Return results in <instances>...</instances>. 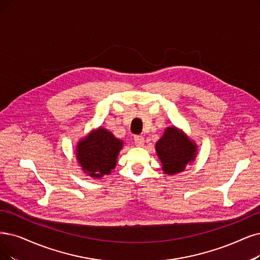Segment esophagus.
Wrapping results in <instances>:
<instances>
[{
  "label": "esophagus",
  "instance_id": "obj_1",
  "mask_svg": "<svg viewBox=\"0 0 260 260\" xmlns=\"http://www.w3.org/2000/svg\"><path fill=\"white\" fill-rule=\"evenodd\" d=\"M134 143L137 146H143L144 145V138L142 136H136L134 137Z\"/></svg>",
  "mask_w": 260,
  "mask_h": 260
}]
</instances>
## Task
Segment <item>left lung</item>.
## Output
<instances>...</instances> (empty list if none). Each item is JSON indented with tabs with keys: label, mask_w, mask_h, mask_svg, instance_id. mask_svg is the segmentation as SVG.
<instances>
[{
	"label": "left lung",
	"mask_w": 260,
	"mask_h": 260,
	"mask_svg": "<svg viewBox=\"0 0 260 260\" xmlns=\"http://www.w3.org/2000/svg\"><path fill=\"white\" fill-rule=\"evenodd\" d=\"M155 151L163 173L172 176L182 173L195 161L197 145L182 130L172 126L164 130L163 136L155 143Z\"/></svg>",
	"instance_id": "8db88e82"
}]
</instances>
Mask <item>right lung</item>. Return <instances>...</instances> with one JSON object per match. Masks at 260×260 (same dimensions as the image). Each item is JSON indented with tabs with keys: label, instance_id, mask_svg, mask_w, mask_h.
Masks as SVG:
<instances>
[{
	"label": "right lung",
	"instance_id": "right-lung-1",
	"mask_svg": "<svg viewBox=\"0 0 260 260\" xmlns=\"http://www.w3.org/2000/svg\"><path fill=\"white\" fill-rule=\"evenodd\" d=\"M123 142L109 130L99 127L81 139L76 147V158L81 170L92 178H101L115 169Z\"/></svg>",
	"mask_w": 260,
	"mask_h": 260
}]
</instances>
